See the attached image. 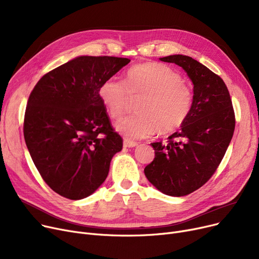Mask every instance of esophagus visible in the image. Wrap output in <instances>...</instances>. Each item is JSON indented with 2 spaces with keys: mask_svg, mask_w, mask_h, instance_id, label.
Returning <instances> with one entry per match:
<instances>
[{
  "mask_svg": "<svg viewBox=\"0 0 259 259\" xmlns=\"http://www.w3.org/2000/svg\"><path fill=\"white\" fill-rule=\"evenodd\" d=\"M124 146L128 147V148H132V147L138 146V143L134 142V141H131V140H128V139H125L124 140Z\"/></svg>",
  "mask_w": 259,
  "mask_h": 259,
  "instance_id": "34e87169",
  "label": "esophagus"
}]
</instances>
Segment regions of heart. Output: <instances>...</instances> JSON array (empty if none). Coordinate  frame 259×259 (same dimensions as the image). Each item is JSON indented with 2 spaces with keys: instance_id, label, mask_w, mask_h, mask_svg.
I'll return each mask as SVG.
<instances>
[{
  "instance_id": "1",
  "label": "heart",
  "mask_w": 259,
  "mask_h": 259,
  "mask_svg": "<svg viewBox=\"0 0 259 259\" xmlns=\"http://www.w3.org/2000/svg\"><path fill=\"white\" fill-rule=\"evenodd\" d=\"M99 97L112 118H118L127 111L131 99H141L137 104L139 113L116 124V129L130 139L178 131L191 114L194 101L193 91L184 84L181 73L156 62L131 67L127 83L117 76L105 79Z\"/></svg>"
}]
</instances>
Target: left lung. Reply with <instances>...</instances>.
<instances>
[{"mask_svg":"<svg viewBox=\"0 0 259 259\" xmlns=\"http://www.w3.org/2000/svg\"><path fill=\"white\" fill-rule=\"evenodd\" d=\"M181 66L193 83L191 114L168 142L152 143L155 157L145 175L160 192L185 196L205 185L232 140L235 113L223 78L196 60L176 54L159 59Z\"/></svg>","mask_w":259,"mask_h":259,"instance_id":"1","label":"left lung"}]
</instances>
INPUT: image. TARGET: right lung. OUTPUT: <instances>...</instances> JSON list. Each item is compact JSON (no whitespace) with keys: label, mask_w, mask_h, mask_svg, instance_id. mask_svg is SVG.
Returning <instances> with one entry per match:
<instances>
[{"label":"right lung","mask_w":259,"mask_h":259,"mask_svg":"<svg viewBox=\"0 0 259 259\" xmlns=\"http://www.w3.org/2000/svg\"><path fill=\"white\" fill-rule=\"evenodd\" d=\"M130 62L116 57H78L42 77L31 91L24 139L44 182L69 199L92 194L122 148L100 97L103 81Z\"/></svg>","instance_id":"obj_1"}]
</instances>
